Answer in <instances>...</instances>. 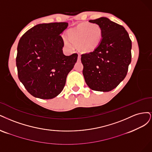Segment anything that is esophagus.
I'll return each mask as SVG.
<instances>
[{"instance_id": "esophagus-1", "label": "esophagus", "mask_w": 152, "mask_h": 152, "mask_svg": "<svg viewBox=\"0 0 152 152\" xmlns=\"http://www.w3.org/2000/svg\"><path fill=\"white\" fill-rule=\"evenodd\" d=\"M77 61H81V56L80 54H78V57H77Z\"/></svg>"}]
</instances>
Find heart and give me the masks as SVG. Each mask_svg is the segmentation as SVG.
Listing matches in <instances>:
<instances>
[{"instance_id":"obj_1","label":"heart","mask_w":152,"mask_h":152,"mask_svg":"<svg viewBox=\"0 0 152 152\" xmlns=\"http://www.w3.org/2000/svg\"><path fill=\"white\" fill-rule=\"evenodd\" d=\"M68 38H63L64 43L68 48L72 49L73 44L79 45L81 50L88 52L99 45L102 38V30L97 24H82L69 30Z\"/></svg>"}]
</instances>
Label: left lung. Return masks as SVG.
<instances>
[{"mask_svg": "<svg viewBox=\"0 0 152 152\" xmlns=\"http://www.w3.org/2000/svg\"><path fill=\"white\" fill-rule=\"evenodd\" d=\"M89 22L100 26L102 38L94 51L81 54L83 74L90 89L110 91L127 75L131 62V40L123 26L108 18Z\"/></svg>", "mask_w": 152, "mask_h": 152, "instance_id": "obj_1", "label": "left lung"}]
</instances>
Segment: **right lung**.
Masks as SVG:
<instances>
[{"label":"right lung","mask_w":152,"mask_h":152,"mask_svg":"<svg viewBox=\"0 0 152 152\" xmlns=\"http://www.w3.org/2000/svg\"><path fill=\"white\" fill-rule=\"evenodd\" d=\"M66 22L39 24L21 37L18 45L16 66L19 80L33 96L51 99L62 91L67 76L77 54L64 55L60 35Z\"/></svg>","instance_id":"obj_1"}]
</instances>
